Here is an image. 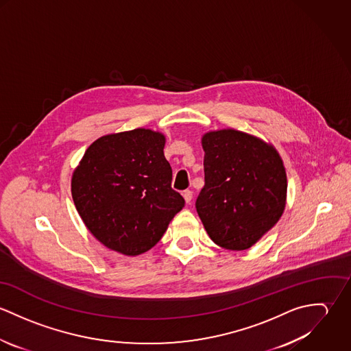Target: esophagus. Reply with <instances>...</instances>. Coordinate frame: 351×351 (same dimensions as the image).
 Returning a JSON list of instances; mask_svg holds the SVG:
<instances>
[{
  "mask_svg": "<svg viewBox=\"0 0 351 351\" xmlns=\"http://www.w3.org/2000/svg\"><path fill=\"white\" fill-rule=\"evenodd\" d=\"M182 196H184V199H185V201H186L188 204H191V201L193 199V192H192V191H185V192L182 193Z\"/></svg>",
  "mask_w": 351,
  "mask_h": 351,
  "instance_id": "esophagus-1",
  "label": "esophagus"
}]
</instances>
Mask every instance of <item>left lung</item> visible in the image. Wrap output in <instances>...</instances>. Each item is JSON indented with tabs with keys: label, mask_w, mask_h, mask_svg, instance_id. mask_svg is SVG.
<instances>
[{
	"label": "left lung",
	"mask_w": 351,
	"mask_h": 351,
	"mask_svg": "<svg viewBox=\"0 0 351 351\" xmlns=\"http://www.w3.org/2000/svg\"><path fill=\"white\" fill-rule=\"evenodd\" d=\"M205 185L196 209L209 238L227 250L250 249L282 216L287 173L271 145L237 130L206 132Z\"/></svg>",
	"instance_id": "left-lung-1"
}]
</instances>
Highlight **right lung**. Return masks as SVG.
Here are the masks:
<instances>
[{
  "instance_id": "right-lung-1",
  "label": "right lung",
  "mask_w": 351,
  "mask_h": 351,
  "mask_svg": "<svg viewBox=\"0 0 351 351\" xmlns=\"http://www.w3.org/2000/svg\"><path fill=\"white\" fill-rule=\"evenodd\" d=\"M165 135L146 128L101 136L71 177L75 208L105 247L135 256L154 247L184 197L171 188Z\"/></svg>"
}]
</instances>
